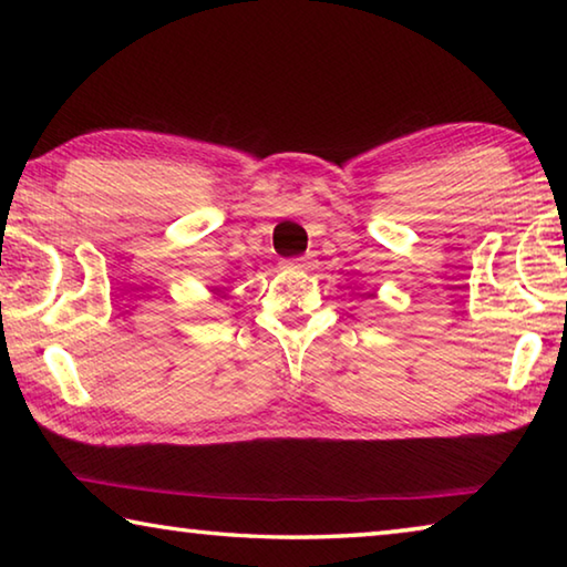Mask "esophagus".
I'll use <instances>...</instances> for the list:
<instances>
[{
  "instance_id": "esophagus-1",
  "label": "esophagus",
  "mask_w": 567,
  "mask_h": 567,
  "mask_svg": "<svg viewBox=\"0 0 567 567\" xmlns=\"http://www.w3.org/2000/svg\"><path fill=\"white\" fill-rule=\"evenodd\" d=\"M287 267H290V270H310V267L315 265V260L312 257H297V260H290V262H285Z\"/></svg>"
}]
</instances>
